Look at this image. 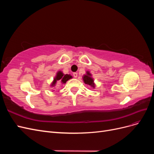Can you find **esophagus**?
Masks as SVG:
<instances>
[{
	"label": "esophagus",
	"mask_w": 154,
	"mask_h": 154,
	"mask_svg": "<svg viewBox=\"0 0 154 154\" xmlns=\"http://www.w3.org/2000/svg\"><path fill=\"white\" fill-rule=\"evenodd\" d=\"M73 76H74V78H77V76H78V73H77V72H74V73H73Z\"/></svg>",
	"instance_id": "obj_1"
}]
</instances>
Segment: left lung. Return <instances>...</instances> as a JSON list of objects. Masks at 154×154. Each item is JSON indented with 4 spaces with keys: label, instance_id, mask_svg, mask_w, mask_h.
Returning a JSON list of instances; mask_svg holds the SVG:
<instances>
[{
    "label": "left lung",
    "instance_id": "1",
    "mask_svg": "<svg viewBox=\"0 0 154 154\" xmlns=\"http://www.w3.org/2000/svg\"><path fill=\"white\" fill-rule=\"evenodd\" d=\"M91 74L89 73V72H87V75H84L83 78V82H84L87 85H89L92 86V87H94V80L91 77Z\"/></svg>",
    "mask_w": 154,
    "mask_h": 154
}]
</instances>
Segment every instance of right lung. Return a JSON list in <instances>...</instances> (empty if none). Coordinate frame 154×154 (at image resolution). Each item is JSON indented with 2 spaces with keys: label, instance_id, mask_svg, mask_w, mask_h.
Returning <instances> with one entry per match:
<instances>
[{
  "label": "right lung",
  "instance_id": "obj_1",
  "mask_svg": "<svg viewBox=\"0 0 154 154\" xmlns=\"http://www.w3.org/2000/svg\"><path fill=\"white\" fill-rule=\"evenodd\" d=\"M71 78H72V76L70 75V74H63L61 71H59L57 72V76L54 78V81L51 85L54 86L57 81L61 82L62 83H66V82Z\"/></svg>",
  "mask_w": 154,
  "mask_h": 154
}]
</instances>
